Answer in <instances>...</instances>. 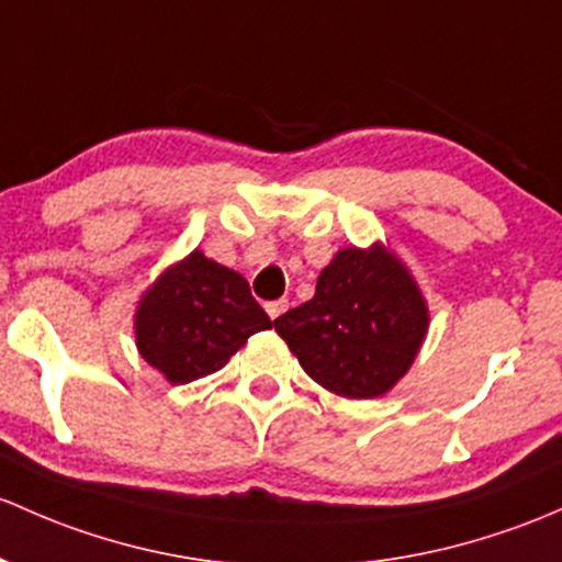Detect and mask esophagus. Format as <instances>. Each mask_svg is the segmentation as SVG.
Returning a JSON list of instances; mask_svg holds the SVG:
<instances>
[{
	"label": "esophagus",
	"instance_id": "1",
	"mask_svg": "<svg viewBox=\"0 0 562 562\" xmlns=\"http://www.w3.org/2000/svg\"><path fill=\"white\" fill-rule=\"evenodd\" d=\"M285 310H288V301L285 299L269 301V304H266V315H269L271 321H277V317H280Z\"/></svg>",
	"mask_w": 562,
	"mask_h": 562
}]
</instances>
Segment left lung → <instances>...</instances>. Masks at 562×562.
Here are the masks:
<instances>
[{
    "label": "left lung",
    "mask_w": 562,
    "mask_h": 562,
    "mask_svg": "<svg viewBox=\"0 0 562 562\" xmlns=\"http://www.w3.org/2000/svg\"><path fill=\"white\" fill-rule=\"evenodd\" d=\"M274 330L317 385L345 398H376L415 363L428 306L385 247H345L321 271L315 296L277 317Z\"/></svg>",
    "instance_id": "8db88e82"
}]
</instances>
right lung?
<instances>
[{
    "label": "right lung",
    "mask_w": 562,
    "mask_h": 562,
    "mask_svg": "<svg viewBox=\"0 0 562 562\" xmlns=\"http://www.w3.org/2000/svg\"><path fill=\"white\" fill-rule=\"evenodd\" d=\"M269 315L252 299L250 285L234 269L193 250L169 266L142 296L134 315L139 356L172 385L223 369Z\"/></svg>",
    "instance_id": "1"
}]
</instances>
